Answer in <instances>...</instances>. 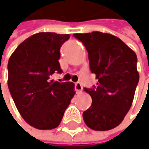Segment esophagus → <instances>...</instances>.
Returning <instances> with one entry per match:
<instances>
[{"mask_svg": "<svg viewBox=\"0 0 149 149\" xmlns=\"http://www.w3.org/2000/svg\"><path fill=\"white\" fill-rule=\"evenodd\" d=\"M75 90L77 93H81L83 91V86L80 83H76L75 84Z\"/></svg>", "mask_w": 149, "mask_h": 149, "instance_id": "1", "label": "esophagus"}]
</instances>
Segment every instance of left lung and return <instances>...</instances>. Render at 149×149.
<instances>
[{
  "instance_id": "1",
  "label": "left lung",
  "mask_w": 149,
  "mask_h": 149,
  "mask_svg": "<svg viewBox=\"0 0 149 149\" xmlns=\"http://www.w3.org/2000/svg\"><path fill=\"white\" fill-rule=\"evenodd\" d=\"M84 45L90 68L98 80L97 87L84 91L91 106L83 113L85 124L97 131L118 126L129 112L139 82L137 57L119 38L106 33H74Z\"/></svg>"
}]
</instances>
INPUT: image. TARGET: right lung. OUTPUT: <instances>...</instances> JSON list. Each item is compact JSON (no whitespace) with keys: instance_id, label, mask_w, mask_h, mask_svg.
I'll return each instance as SVG.
<instances>
[{"instance_id":"add662e5","label":"right lung","mask_w":149,"mask_h":149,"mask_svg":"<svg viewBox=\"0 0 149 149\" xmlns=\"http://www.w3.org/2000/svg\"><path fill=\"white\" fill-rule=\"evenodd\" d=\"M69 34L38 33L25 40L10 56L8 85L23 119L38 130L57 128L75 95L72 82H53L62 70L60 47Z\"/></svg>"}]
</instances>
